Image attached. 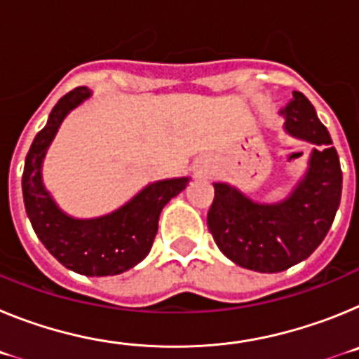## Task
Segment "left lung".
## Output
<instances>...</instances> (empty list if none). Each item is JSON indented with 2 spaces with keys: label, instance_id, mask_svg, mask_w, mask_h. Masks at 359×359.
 Instances as JSON below:
<instances>
[{
  "label": "left lung",
  "instance_id": "left-lung-1",
  "mask_svg": "<svg viewBox=\"0 0 359 359\" xmlns=\"http://www.w3.org/2000/svg\"><path fill=\"white\" fill-rule=\"evenodd\" d=\"M291 135L320 145L309 169L286 201L259 205L226 183H215L207 224L217 248L243 268L277 273L302 262L320 246L341 198V167L313 104L294 91L282 111Z\"/></svg>",
  "mask_w": 359,
  "mask_h": 359
}]
</instances>
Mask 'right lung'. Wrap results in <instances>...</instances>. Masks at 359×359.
<instances>
[{
  "instance_id": "add662e5",
  "label": "right lung",
  "mask_w": 359,
  "mask_h": 359,
  "mask_svg": "<svg viewBox=\"0 0 359 359\" xmlns=\"http://www.w3.org/2000/svg\"><path fill=\"white\" fill-rule=\"evenodd\" d=\"M90 95L91 91L81 86L53 106L25 160L23 199L32 228L57 261L81 275L106 277L123 273L147 257L161 208L185 189L189 177L147 185L122 208L102 217L73 219L59 210L41 182V163L65 116Z\"/></svg>"
}]
</instances>
